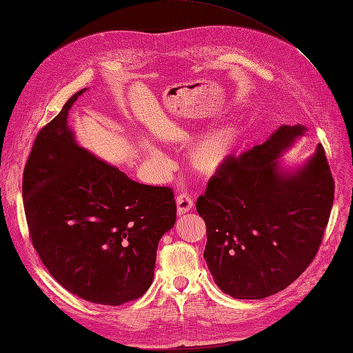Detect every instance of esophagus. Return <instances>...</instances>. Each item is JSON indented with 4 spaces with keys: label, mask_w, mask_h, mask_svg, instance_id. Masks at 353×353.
<instances>
[{
    "label": "esophagus",
    "mask_w": 353,
    "mask_h": 353,
    "mask_svg": "<svg viewBox=\"0 0 353 353\" xmlns=\"http://www.w3.org/2000/svg\"><path fill=\"white\" fill-rule=\"evenodd\" d=\"M193 206H194V201H193V197H191L190 194L183 193V194H179L176 197L178 215H184V213H187V212L193 209Z\"/></svg>",
    "instance_id": "esophagus-1"
}]
</instances>
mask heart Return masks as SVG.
<instances>
[{
    "mask_svg": "<svg viewBox=\"0 0 353 353\" xmlns=\"http://www.w3.org/2000/svg\"><path fill=\"white\" fill-rule=\"evenodd\" d=\"M236 140V130L232 126H227L219 132L213 134L208 140L200 143L193 153H191V162L193 166L201 174H213L225 162L231 148ZM145 150L153 159V162L159 165H166V157L160 153L156 147L145 144Z\"/></svg>",
    "mask_w": 353,
    "mask_h": 353,
    "instance_id": "b5f03b06",
    "label": "heart"
}]
</instances>
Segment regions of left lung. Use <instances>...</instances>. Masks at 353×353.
Listing matches in <instances>:
<instances>
[{
  "label": "left lung",
  "mask_w": 353,
  "mask_h": 353,
  "mask_svg": "<svg viewBox=\"0 0 353 353\" xmlns=\"http://www.w3.org/2000/svg\"><path fill=\"white\" fill-rule=\"evenodd\" d=\"M305 130L284 125L263 144L230 157L197 199L208 236L203 256L223 293L268 297L318 253L334 200L324 147L294 174L279 169V157Z\"/></svg>",
  "instance_id": "1"
}]
</instances>
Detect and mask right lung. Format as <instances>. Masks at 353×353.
<instances>
[{
	"instance_id": "obj_1",
	"label": "right lung",
	"mask_w": 353,
	"mask_h": 353,
	"mask_svg": "<svg viewBox=\"0 0 353 353\" xmlns=\"http://www.w3.org/2000/svg\"><path fill=\"white\" fill-rule=\"evenodd\" d=\"M38 132L23 170L29 237L48 272L72 294L119 306L154 275L159 240L174 227V190L138 184L74 143L68 112Z\"/></svg>"
}]
</instances>
